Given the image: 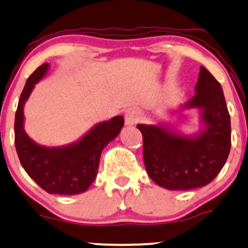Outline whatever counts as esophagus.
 Here are the masks:
<instances>
[{"mask_svg": "<svg viewBox=\"0 0 248 248\" xmlns=\"http://www.w3.org/2000/svg\"><path fill=\"white\" fill-rule=\"evenodd\" d=\"M140 112L135 108H130L128 109L126 115H124V122H126L127 126H134L140 120Z\"/></svg>", "mask_w": 248, "mask_h": 248, "instance_id": "34e87169", "label": "esophagus"}]
</instances>
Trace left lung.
I'll return each instance as SVG.
<instances>
[{"instance_id": "1", "label": "left lung", "mask_w": 248, "mask_h": 248, "mask_svg": "<svg viewBox=\"0 0 248 248\" xmlns=\"http://www.w3.org/2000/svg\"><path fill=\"white\" fill-rule=\"evenodd\" d=\"M194 95L175 109H197L200 128L186 134L169 122L137 124L143 135L144 165L159 186L186 191L205 186L227 161L231 147V126L220 82L200 67Z\"/></svg>"}]
</instances>
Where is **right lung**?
<instances>
[{
    "instance_id": "1",
    "label": "right lung",
    "mask_w": 248,
    "mask_h": 248,
    "mask_svg": "<svg viewBox=\"0 0 248 248\" xmlns=\"http://www.w3.org/2000/svg\"><path fill=\"white\" fill-rule=\"evenodd\" d=\"M49 67L45 62L26 81L16 112L15 145L21 166L37 186L51 194L73 196L86 192L95 181L103 150L120 134L124 121L117 115L98 122L67 145L49 147L34 142L24 129V106Z\"/></svg>"
}]
</instances>
